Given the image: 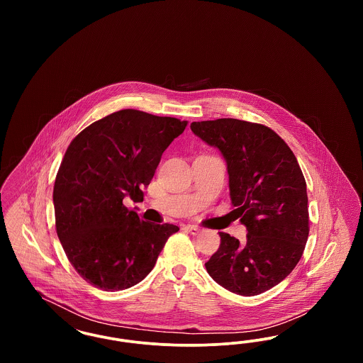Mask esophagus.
<instances>
[{
  "label": "esophagus",
  "instance_id": "esophagus-1",
  "mask_svg": "<svg viewBox=\"0 0 363 363\" xmlns=\"http://www.w3.org/2000/svg\"><path fill=\"white\" fill-rule=\"evenodd\" d=\"M184 230L186 231V233H190V234H193V235H197L200 231H201V228L200 227H197V225H188L184 227Z\"/></svg>",
  "mask_w": 363,
  "mask_h": 363
}]
</instances>
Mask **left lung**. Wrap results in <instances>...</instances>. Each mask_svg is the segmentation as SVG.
I'll list each match as a JSON object with an SVG mask.
<instances>
[{
  "label": "left lung",
  "mask_w": 363,
  "mask_h": 363,
  "mask_svg": "<svg viewBox=\"0 0 363 363\" xmlns=\"http://www.w3.org/2000/svg\"><path fill=\"white\" fill-rule=\"evenodd\" d=\"M190 129L225 157L231 203L247 230L243 243L219 233L208 274L231 293H264L291 274L309 237L306 181L298 160L261 123L219 118L191 122Z\"/></svg>",
  "instance_id": "8db88e82"
}]
</instances>
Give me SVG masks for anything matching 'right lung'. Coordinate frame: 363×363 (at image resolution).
Instances as JSON below:
<instances>
[{"mask_svg": "<svg viewBox=\"0 0 363 363\" xmlns=\"http://www.w3.org/2000/svg\"><path fill=\"white\" fill-rule=\"evenodd\" d=\"M188 122L125 108L86 126L55 177V230L76 272L104 291L147 277L178 225L140 219L122 200L144 196L162 154Z\"/></svg>", "mask_w": 363, "mask_h": 363, "instance_id": "obj_1", "label": "right lung"}]
</instances>
